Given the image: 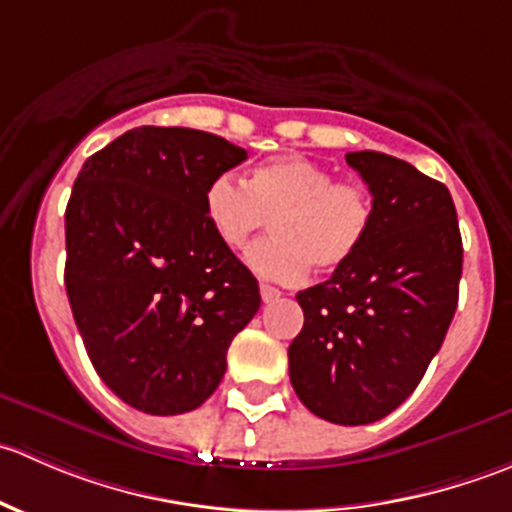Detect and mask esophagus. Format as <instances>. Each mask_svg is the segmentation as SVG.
Listing matches in <instances>:
<instances>
[{"label": "esophagus", "instance_id": "1", "mask_svg": "<svg viewBox=\"0 0 512 512\" xmlns=\"http://www.w3.org/2000/svg\"><path fill=\"white\" fill-rule=\"evenodd\" d=\"M260 294H262V302L265 304H270V302H277V299L282 297V292L277 287H272V285H267V282H262L260 285Z\"/></svg>", "mask_w": 512, "mask_h": 512}]
</instances>
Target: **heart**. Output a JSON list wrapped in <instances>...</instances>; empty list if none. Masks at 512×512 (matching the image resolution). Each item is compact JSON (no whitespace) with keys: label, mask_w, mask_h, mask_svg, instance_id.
I'll use <instances>...</instances> for the list:
<instances>
[{"label":"heart","mask_w":512,"mask_h":512,"mask_svg":"<svg viewBox=\"0 0 512 512\" xmlns=\"http://www.w3.org/2000/svg\"><path fill=\"white\" fill-rule=\"evenodd\" d=\"M203 208L218 240L232 250L272 218V235L255 242L245 260L257 275L285 285L302 280L309 267L334 272L347 265L374 223V200L364 185L337 180L304 156L262 160L247 183L218 173L205 185Z\"/></svg>","instance_id":"b5f03b06"}]
</instances>
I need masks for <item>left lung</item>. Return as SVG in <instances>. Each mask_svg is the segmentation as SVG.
Returning <instances> with one entry per match:
<instances>
[{
  "label": "left lung",
  "mask_w": 512,
  "mask_h": 512,
  "mask_svg": "<svg viewBox=\"0 0 512 512\" xmlns=\"http://www.w3.org/2000/svg\"><path fill=\"white\" fill-rule=\"evenodd\" d=\"M374 198L364 245L302 289L289 381L314 416L364 426L399 409L441 349L458 307L463 242L443 183L376 151L347 153Z\"/></svg>",
  "instance_id": "1"
}]
</instances>
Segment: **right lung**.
<instances>
[{
  "instance_id": "obj_1",
  "label": "right lung",
  "mask_w": 512,
  "mask_h": 512,
  "mask_svg": "<svg viewBox=\"0 0 512 512\" xmlns=\"http://www.w3.org/2000/svg\"><path fill=\"white\" fill-rule=\"evenodd\" d=\"M247 151L195 128L141 126L94 153L66 205V294L103 384L153 416L218 389L260 309L252 272L205 218L210 178Z\"/></svg>"
}]
</instances>
